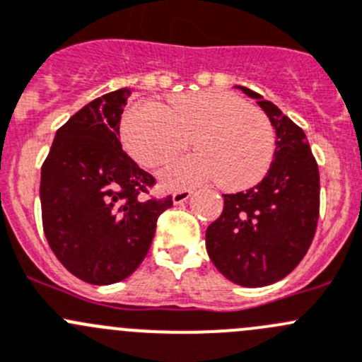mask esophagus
<instances>
[{"label": "esophagus", "mask_w": 362, "mask_h": 362, "mask_svg": "<svg viewBox=\"0 0 362 362\" xmlns=\"http://www.w3.org/2000/svg\"><path fill=\"white\" fill-rule=\"evenodd\" d=\"M191 194H192L191 191H177L173 192V198L171 199H173L175 205H182V203H185L189 198H191Z\"/></svg>", "instance_id": "esophagus-1"}]
</instances>
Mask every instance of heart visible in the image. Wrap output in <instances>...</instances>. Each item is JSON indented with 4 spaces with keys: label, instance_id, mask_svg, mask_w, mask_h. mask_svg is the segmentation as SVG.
<instances>
[{
    "label": "heart",
    "instance_id": "obj_1",
    "mask_svg": "<svg viewBox=\"0 0 362 362\" xmlns=\"http://www.w3.org/2000/svg\"><path fill=\"white\" fill-rule=\"evenodd\" d=\"M191 138L198 153L170 160L159 171L163 187H194L216 178L226 191H242L265 177L274 157L276 136L269 118L219 90L173 95L166 107L138 103L122 122L125 150L145 168L177 156Z\"/></svg>",
    "mask_w": 362,
    "mask_h": 362
}]
</instances>
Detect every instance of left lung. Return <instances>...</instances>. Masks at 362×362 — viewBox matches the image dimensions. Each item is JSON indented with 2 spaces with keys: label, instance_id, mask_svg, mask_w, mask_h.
I'll list each match as a JSON object with an SVG mask.
<instances>
[{
  "label": "left lung",
  "instance_id": "8db88e82",
  "mask_svg": "<svg viewBox=\"0 0 362 362\" xmlns=\"http://www.w3.org/2000/svg\"><path fill=\"white\" fill-rule=\"evenodd\" d=\"M235 88L255 99L274 127V160L255 187L223 194V214L206 228L205 244L224 278L258 288L288 276L310 249L320 209V177L303 129L259 93Z\"/></svg>",
  "mask_w": 362,
  "mask_h": 362
}]
</instances>
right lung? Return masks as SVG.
Segmentation results:
<instances>
[{
    "mask_svg": "<svg viewBox=\"0 0 362 362\" xmlns=\"http://www.w3.org/2000/svg\"><path fill=\"white\" fill-rule=\"evenodd\" d=\"M129 88L81 107L54 134L42 166L44 233L56 258L76 278L113 285L145 259L157 217L173 205L143 199L153 177L120 143V120Z\"/></svg>",
    "mask_w": 362,
    "mask_h": 362,
    "instance_id": "obj_1",
    "label": "right lung"
}]
</instances>
